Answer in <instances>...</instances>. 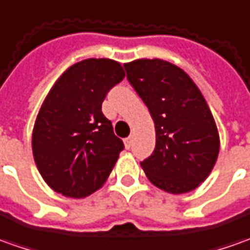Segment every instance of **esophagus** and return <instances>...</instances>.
<instances>
[{"label":"esophagus","mask_w":250,"mask_h":250,"mask_svg":"<svg viewBox=\"0 0 250 250\" xmlns=\"http://www.w3.org/2000/svg\"><path fill=\"white\" fill-rule=\"evenodd\" d=\"M123 142H125V149H130V147H131V145H132V138H131V137H128V138H125V141H123Z\"/></svg>","instance_id":"34e87169"}]
</instances>
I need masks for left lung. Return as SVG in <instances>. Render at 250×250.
Listing matches in <instances>:
<instances>
[{"label":"left lung","mask_w":250,"mask_h":250,"mask_svg":"<svg viewBox=\"0 0 250 250\" xmlns=\"http://www.w3.org/2000/svg\"><path fill=\"white\" fill-rule=\"evenodd\" d=\"M125 68L154 122L156 146L141 161L147 179L172 194L194 190L210 174L220 146L201 91L183 69L160 59L131 61Z\"/></svg>","instance_id":"1"}]
</instances>
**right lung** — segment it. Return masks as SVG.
Wrapping results in <instances>:
<instances>
[{
	"label": "right lung",
	"mask_w": 250,
	"mask_h": 250,
	"mask_svg": "<svg viewBox=\"0 0 250 250\" xmlns=\"http://www.w3.org/2000/svg\"><path fill=\"white\" fill-rule=\"evenodd\" d=\"M123 78L118 61L87 59L68 68L50 89L34 125L32 153L54 191L83 198L108 179L125 145L101 106Z\"/></svg>",
	"instance_id": "right-lung-1"
}]
</instances>
